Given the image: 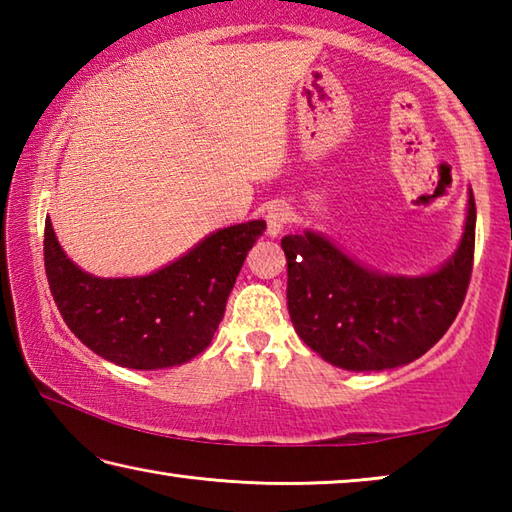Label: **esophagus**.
I'll return each instance as SVG.
<instances>
[{"instance_id":"34e87169","label":"esophagus","mask_w":512,"mask_h":512,"mask_svg":"<svg viewBox=\"0 0 512 512\" xmlns=\"http://www.w3.org/2000/svg\"><path fill=\"white\" fill-rule=\"evenodd\" d=\"M291 221V210L287 205H273L266 214V235L277 237L282 235V230L287 228Z\"/></svg>"}]
</instances>
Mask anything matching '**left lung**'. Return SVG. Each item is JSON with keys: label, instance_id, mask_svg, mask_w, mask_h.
<instances>
[{"label": "left lung", "instance_id": "left-lung-1", "mask_svg": "<svg viewBox=\"0 0 512 512\" xmlns=\"http://www.w3.org/2000/svg\"><path fill=\"white\" fill-rule=\"evenodd\" d=\"M476 205L467 192L461 244L436 271L381 273L305 230L282 239L287 305L302 341L327 363L352 372L406 366L454 323L470 284Z\"/></svg>", "mask_w": 512, "mask_h": 512}]
</instances>
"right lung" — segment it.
<instances>
[{
    "label": "right lung",
    "mask_w": 512,
    "mask_h": 512,
    "mask_svg": "<svg viewBox=\"0 0 512 512\" xmlns=\"http://www.w3.org/2000/svg\"><path fill=\"white\" fill-rule=\"evenodd\" d=\"M255 219L210 232L149 275L97 277L76 266L45 221V268L67 327L101 359L133 370L183 366L212 343L248 250Z\"/></svg>",
    "instance_id": "right-lung-1"
}]
</instances>
